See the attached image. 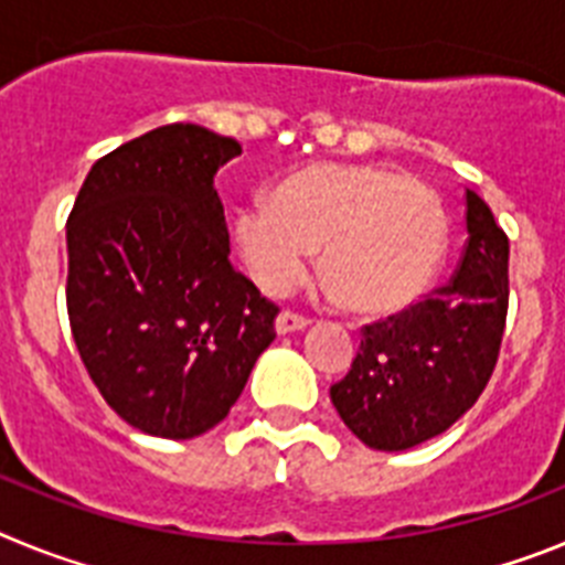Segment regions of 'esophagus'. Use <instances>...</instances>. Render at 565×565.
I'll use <instances>...</instances> for the list:
<instances>
[{"instance_id": "34e87169", "label": "esophagus", "mask_w": 565, "mask_h": 565, "mask_svg": "<svg viewBox=\"0 0 565 565\" xmlns=\"http://www.w3.org/2000/svg\"><path fill=\"white\" fill-rule=\"evenodd\" d=\"M311 319L302 317V313H294V311H282L277 319H274V331L277 333H294V331H302L308 328Z\"/></svg>"}]
</instances>
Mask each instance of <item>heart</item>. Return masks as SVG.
<instances>
[{
	"label": "heart",
	"mask_w": 565,
	"mask_h": 565,
	"mask_svg": "<svg viewBox=\"0 0 565 565\" xmlns=\"http://www.w3.org/2000/svg\"><path fill=\"white\" fill-rule=\"evenodd\" d=\"M234 243L263 291L282 294L322 248V282L344 311L393 317L430 291L447 252L436 189L376 163H311L271 203L234 217Z\"/></svg>",
	"instance_id": "b5f03b06"
}]
</instances>
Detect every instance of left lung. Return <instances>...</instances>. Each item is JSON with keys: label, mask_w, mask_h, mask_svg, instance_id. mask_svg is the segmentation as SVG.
<instances>
[{"label": "left lung", "mask_w": 565, "mask_h": 565, "mask_svg": "<svg viewBox=\"0 0 565 565\" xmlns=\"http://www.w3.org/2000/svg\"><path fill=\"white\" fill-rule=\"evenodd\" d=\"M467 246L447 286L411 311L367 326L351 371L331 387L348 430L402 452L450 430L495 371L509 306V239L467 189Z\"/></svg>", "instance_id": "left-lung-1"}]
</instances>
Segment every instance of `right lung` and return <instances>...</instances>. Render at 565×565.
Segmentation results:
<instances>
[{"label": "right lung", "mask_w": 565, "mask_h": 565, "mask_svg": "<svg viewBox=\"0 0 565 565\" xmlns=\"http://www.w3.org/2000/svg\"><path fill=\"white\" fill-rule=\"evenodd\" d=\"M243 152L198 124L121 143L67 221V313L104 402L135 430L203 436L228 416L277 306L228 263L214 174Z\"/></svg>", "instance_id": "add662e5"}]
</instances>
